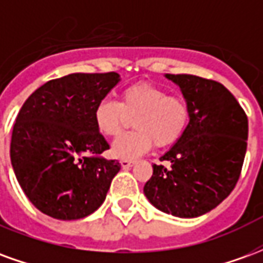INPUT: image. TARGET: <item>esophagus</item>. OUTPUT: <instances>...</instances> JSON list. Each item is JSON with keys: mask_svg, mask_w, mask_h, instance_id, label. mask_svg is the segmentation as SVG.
Segmentation results:
<instances>
[{"mask_svg": "<svg viewBox=\"0 0 263 263\" xmlns=\"http://www.w3.org/2000/svg\"><path fill=\"white\" fill-rule=\"evenodd\" d=\"M132 165H134V162H132V160H128V159L121 160V166H122V169H129Z\"/></svg>", "mask_w": 263, "mask_h": 263, "instance_id": "34e87169", "label": "esophagus"}]
</instances>
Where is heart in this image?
Instances as JSON below:
<instances>
[{
	"label": "heart",
	"instance_id": "heart-1",
	"mask_svg": "<svg viewBox=\"0 0 263 263\" xmlns=\"http://www.w3.org/2000/svg\"><path fill=\"white\" fill-rule=\"evenodd\" d=\"M137 131L115 139L111 152L118 159H134L154 145L167 148L176 143L190 122V105L186 98L149 83L126 87L121 103L104 98L94 108V124L105 137H118L134 118Z\"/></svg>",
	"mask_w": 263,
	"mask_h": 263
}]
</instances>
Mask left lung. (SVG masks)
Returning a JSON list of instances; mask_svg holds the SVG:
<instances>
[{
	"instance_id": "8db88e82",
	"label": "left lung",
	"mask_w": 263,
	"mask_h": 263,
	"mask_svg": "<svg viewBox=\"0 0 263 263\" xmlns=\"http://www.w3.org/2000/svg\"><path fill=\"white\" fill-rule=\"evenodd\" d=\"M190 105L183 137L154 165L143 193L166 214L194 218L215 209L237 184L248 139V118L221 83L193 74H166Z\"/></svg>"
}]
</instances>
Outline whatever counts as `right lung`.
<instances>
[{"label": "right lung", "instance_id": "right-lung-1", "mask_svg": "<svg viewBox=\"0 0 263 263\" xmlns=\"http://www.w3.org/2000/svg\"><path fill=\"white\" fill-rule=\"evenodd\" d=\"M120 74L73 73L45 83L18 112L11 138V163L26 197L43 214L79 220L103 204L118 160L94 124L98 101Z\"/></svg>", "mask_w": 263, "mask_h": 263}]
</instances>
